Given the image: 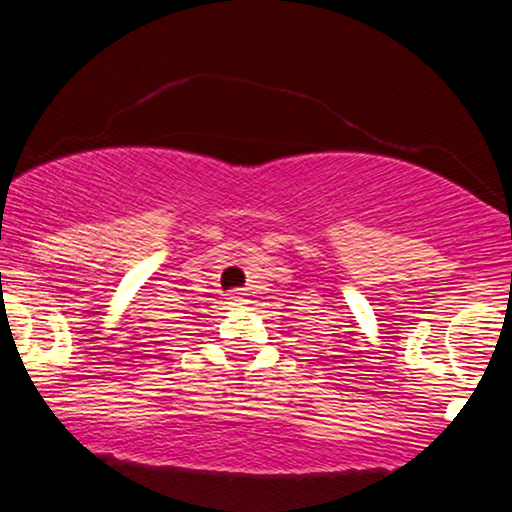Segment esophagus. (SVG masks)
I'll return each mask as SVG.
<instances>
[{
  "label": "esophagus",
  "instance_id": "1",
  "mask_svg": "<svg viewBox=\"0 0 512 512\" xmlns=\"http://www.w3.org/2000/svg\"><path fill=\"white\" fill-rule=\"evenodd\" d=\"M240 303H245V293H240V291L228 293V305H240Z\"/></svg>",
  "mask_w": 512,
  "mask_h": 512
}]
</instances>
